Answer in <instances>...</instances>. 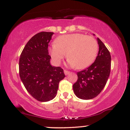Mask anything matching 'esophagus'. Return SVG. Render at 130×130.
Instances as JSON below:
<instances>
[{
  "label": "esophagus",
  "instance_id": "obj_1",
  "mask_svg": "<svg viewBox=\"0 0 130 130\" xmlns=\"http://www.w3.org/2000/svg\"><path fill=\"white\" fill-rule=\"evenodd\" d=\"M70 71H68V70H64V73H65V75H68V74H70Z\"/></svg>",
  "mask_w": 130,
  "mask_h": 130
}]
</instances>
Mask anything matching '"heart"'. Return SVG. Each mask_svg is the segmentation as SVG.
<instances>
[{
	"mask_svg": "<svg viewBox=\"0 0 130 130\" xmlns=\"http://www.w3.org/2000/svg\"><path fill=\"white\" fill-rule=\"evenodd\" d=\"M50 51L56 64H60L67 54L70 67L83 69L90 66L95 60L98 43L93 37L84 34H67L57 37Z\"/></svg>",
	"mask_w": 130,
	"mask_h": 130,
	"instance_id": "b5f03b06",
	"label": "heart"
}]
</instances>
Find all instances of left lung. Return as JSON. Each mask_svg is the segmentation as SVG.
I'll return each instance as SVG.
<instances>
[{"instance_id": "obj_1", "label": "left lung", "mask_w": 130, "mask_h": 130, "mask_svg": "<svg viewBox=\"0 0 130 130\" xmlns=\"http://www.w3.org/2000/svg\"><path fill=\"white\" fill-rule=\"evenodd\" d=\"M99 51L95 62L77 73V80L73 86L79 98L90 100L96 97L104 89L111 72V57L104 43L97 38Z\"/></svg>"}]
</instances>
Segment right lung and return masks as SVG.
<instances>
[{
	"label": "right lung",
	"instance_id": "add662e5",
	"mask_svg": "<svg viewBox=\"0 0 130 130\" xmlns=\"http://www.w3.org/2000/svg\"><path fill=\"white\" fill-rule=\"evenodd\" d=\"M53 32H41L32 37L24 47L19 62V76L35 99L46 102L56 96L59 82L65 77L60 67L50 64L48 44Z\"/></svg>",
	"mask_w": 130,
	"mask_h": 130
}]
</instances>
